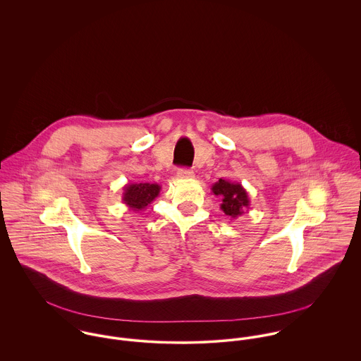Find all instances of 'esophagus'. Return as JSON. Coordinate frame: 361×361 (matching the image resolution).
<instances>
[{
  "mask_svg": "<svg viewBox=\"0 0 361 361\" xmlns=\"http://www.w3.org/2000/svg\"><path fill=\"white\" fill-rule=\"evenodd\" d=\"M176 176H178L179 179H193V178H195V172H193L192 169L180 168V169H178Z\"/></svg>",
  "mask_w": 361,
  "mask_h": 361,
  "instance_id": "1",
  "label": "esophagus"
}]
</instances>
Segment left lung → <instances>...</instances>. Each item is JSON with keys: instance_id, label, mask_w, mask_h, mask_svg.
I'll list each match as a JSON object with an SVG mask.
<instances>
[{"instance_id": "obj_1", "label": "left lung", "mask_w": 361, "mask_h": 361, "mask_svg": "<svg viewBox=\"0 0 361 361\" xmlns=\"http://www.w3.org/2000/svg\"><path fill=\"white\" fill-rule=\"evenodd\" d=\"M211 190L215 196L221 197V209L225 212V215L236 219L249 209L250 199L246 189L240 183L219 179L212 185Z\"/></svg>"}]
</instances>
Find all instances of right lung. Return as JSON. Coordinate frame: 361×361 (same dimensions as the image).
Listing matches in <instances>:
<instances>
[{
    "label": "right lung",
    "instance_id": "add662e5",
    "mask_svg": "<svg viewBox=\"0 0 361 361\" xmlns=\"http://www.w3.org/2000/svg\"><path fill=\"white\" fill-rule=\"evenodd\" d=\"M161 186L157 183H128L123 186L122 202L135 212L145 211L158 197Z\"/></svg>",
    "mask_w": 361,
    "mask_h": 361
}]
</instances>
